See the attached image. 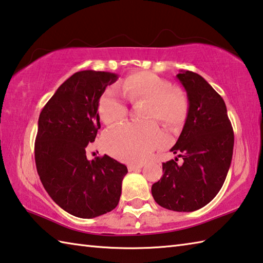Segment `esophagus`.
I'll return each instance as SVG.
<instances>
[{
	"mask_svg": "<svg viewBox=\"0 0 263 263\" xmlns=\"http://www.w3.org/2000/svg\"><path fill=\"white\" fill-rule=\"evenodd\" d=\"M142 168V164H128L127 165V169L130 173H132V171H137V170H140Z\"/></svg>",
	"mask_w": 263,
	"mask_h": 263,
	"instance_id": "1",
	"label": "esophagus"
}]
</instances>
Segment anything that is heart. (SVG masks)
I'll return each mask as SVG.
<instances>
[{
  "label": "heart",
  "mask_w": 263,
  "mask_h": 263,
  "mask_svg": "<svg viewBox=\"0 0 263 263\" xmlns=\"http://www.w3.org/2000/svg\"><path fill=\"white\" fill-rule=\"evenodd\" d=\"M119 94L131 103L146 102L142 118H156L168 127L180 126L187 117L189 101L181 90L171 88L170 82L155 73L140 71L127 76L116 90L108 89L101 95L98 112L104 123H117L126 116V104ZM164 141L163 133L154 122L118 124L103 136L106 149L126 162L146 160Z\"/></svg>",
  "instance_id": "b5f03b06"
}]
</instances>
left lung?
I'll list each match as a JSON object with an SVG mask.
<instances>
[{
    "label": "left lung",
    "instance_id": "left-lung-1",
    "mask_svg": "<svg viewBox=\"0 0 263 263\" xmlns=\"http://www.w3.org/2000/svg\"><path fill=\"white\" fill-rule=\"evenodd\" d=\"M177 79L187 94L189 112L183 131L171 148L177 157L162 164L164 174L152 186L161 207L194 212L216 197L227 178L233 153V130L227 107L201 76L180 71Z\"/></svg>",
    "mask_w": 263,
    "mask_h": 263
}]
</instances>
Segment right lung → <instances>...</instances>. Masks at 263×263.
I'll return each instance as SVG.
<instances>
[{"mask_svg":"<svg viewBox=\"0 0 263 263\" xmlns=\"http://www.w3.org/2000/svg\"><path fill=\"white\" fill-rule=\"evenodd\" d=\"M118 74L85 70L62 84L42 109L34 146L36 170L50 198L65 212L93 218L118 204L127 168L104 155L89 161L86 147L100 125L99 100Z\"/></svg>","mask_w":263,"mask_h":263,"instance_id":"obj_1","label":"right lung"}]
</instances>
